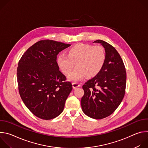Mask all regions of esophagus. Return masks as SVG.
Segmentation results:
<instances>
[{
    "label": "esophagus",
    "mask_w": 148,
    "mask_h": 148,
    "mask_svg": "<svg viewBox=\"0 0 148 148\" xmlns=\"http://www.w3.org/2000/svg\"><path fill=\"white\" fill-rule=\"evenodd\" d=\"M72 85H73V88H76L79 87L80 86V84H79L78 82H73Z\"/></svg>",
    "instance_id": "1"
}]
</instances>
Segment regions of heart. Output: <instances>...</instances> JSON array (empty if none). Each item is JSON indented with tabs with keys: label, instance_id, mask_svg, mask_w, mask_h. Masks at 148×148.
Returning a JSON list of instances; mask_svg holds the SVG:
<instances>
[{
	"label": "heart",
	"instance_id": "obj_1",
	"mask_svg": "<svg viewBox=\"0 0 148 148\" xmlns=\"http://www.w3.org/2000/svg\"><path fill=\"white\" fill-rule=\"evenodd\" d=\"M106 59V53L103 47L85 44H77L67 51V55L61 54L57 59V64L71 81H78L86 76L92 78L102 70Z\"/></svg>",
	"mask_w": 148,
	"mask_h": 148
}]
</instances>
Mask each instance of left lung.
Returning a JSON list of instances; mask_svg holds the SVG:
<instances>
[{
	"instance_id": "left-lung-1",
	"label": "left lung",
	"mask_w": 148,
	"mask_h": 148,
	"mask_svg": "<svg viewBox=\"0 0 148 148\" xmlns=\"http://www.w3.org/2000/svg\"><path fill=\"white\" fill-rule=\"evenodd\" d=\"M106 59L100 72L82 86V111L88 116L101 119L111 115L121 103L125 92L126 73L123 62L116 49L101 40Z\"/></svg>"
}]
</instances>
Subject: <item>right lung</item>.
<instances>
[{
    "mask_svg": "<svg viewBox=\"0 0 148 148\" xmlns=\"http://www.w3.org/2000/svg\"><path fill=\"white\" fill-rule=\"evenodd\" d=\"M51 40L39 41L21 57L17 69L20 95L37 117L49 120L64 110L73 87L60 70L57 54L70 46Z\"/></svg>",
    "mask_w": 148,
    "mask_h": 148,
    "instance_id": "obj_1",
    "label": "right lung"
}]
</instances>
